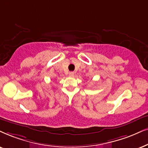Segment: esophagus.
Listing matches in <instances>:
<instances>
[{
  "label": "esophagus",
  "instance_id": "34e87169",
  "mask_svg": "<svg viewBox=\"0 0 148 148\" xmlns=\"http://www.w3.org/2000/svg\"><path fill=\"white\" fill-rule=\"evenodd\" d=\"M69 75H70V76H74V73L73 72H71L69 73Z\"/></svg>",
  "mask_w": 148,
  "mask_h": 148
}]
</instances>
